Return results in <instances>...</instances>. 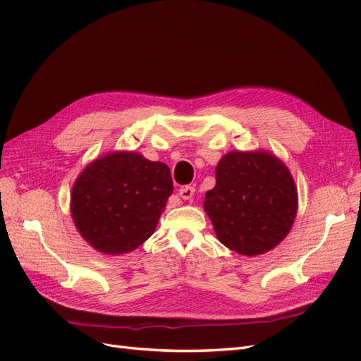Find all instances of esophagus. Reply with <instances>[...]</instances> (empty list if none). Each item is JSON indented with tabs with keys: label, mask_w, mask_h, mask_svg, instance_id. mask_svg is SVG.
Here are the masks:
<instances>
[{
	"label": "esophagus",
	"mask_w": 361,
	"mask_h": 361,
	"mask_svg": "<svg viewBox=\"0 0 361 361\" xmlns=\"http://www.w3.org/2000/svg\"><path fill=\"white\" fill-rule=\"evenodd\" d=\"M194 192H195L194 187H190V185H187V187H183V188L179 190V195L183 200H191Z\"/></svg>",
	"instance_id": "1"
}]
</instances>
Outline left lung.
<instances>
[{"instance_id":"obj_1","label":"left lung","mask_w":361,"mask_h":361,"mask_svg":"<svg viewBox=\"0 0 361 361\" xmlns=\"http://www.w3.org/2000/svg\"><path fill=\"white\" fill-rule=\"evenodd\" d=\"M216 183L203 207L218 241L243 256L276 248L298 211V191L289 169L268 150H232L215 167Z\"/></svg>"}]
</instances>
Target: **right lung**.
<instances>
[{
    "label": "right lung",
    "mask_w": 361,
    "mask_h": 361,
    "mask_svg": "<svg viewBox=\"0 0 361 361\" xmlns=\"http://www.w3.org/2000/svg\"><path fill=\"white\" fill-rule=\"evenodd\" d=\"M171 192L167 164L133 150L108 152L76 178L71 215L84 241L99 253L126 255L154 235Z\"/></svg>",
    "instance_id": "add662e5"
}]
</instances>
